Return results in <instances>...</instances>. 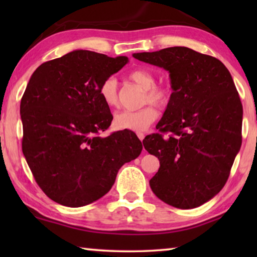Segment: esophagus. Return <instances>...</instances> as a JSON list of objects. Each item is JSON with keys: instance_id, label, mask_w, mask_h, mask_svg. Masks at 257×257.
<instances>
[{"instance_id": "esophagus-1", "label": "esophagus", "mask_w": 257, "mask_h": 257, "mask_svg": "<svg viewBox=\"0 0 257 257\" xmlns=\"http://www.w3.org/2000/svg\"><path fill=\"white\" fill-rule=\"evenodd\" d=\"M137 136H138L139 139H141V141H143V139H144V137H145V135L143 134V133H138Z\"/></svg>"}]
</instances>
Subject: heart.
Here are the masks:
<instances>
[{
	"label": "heart",
	"mask_w": 257,
	"mask_h": 257,
	"mask_svg": "<svg viewBox=\"0 0 257 257\" xmlns=\"http://www.w3.org/2000/svg\"><path fill=\"white\" fill-rule=\"evenodd\" d=\"M128 78L135 84L145 89L143 104H154L160 108L169 106L172 99V90L167 86H156L155 77L146 69H136L129 73ZM99 95L108 107L119 104L118 82L114 77H108L99 87ZM159 112L153 105H146L138 111H120L115 113L113 124L116 129L144 132L158 119Z\"/></svg>",
	"instance_id": "heart-1"
}]
</instances>
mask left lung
<instances>
[{"mask_svg": "<svg viewBox=\"0 0 257 257\" xmlns=\"http://www.w3.org/2000/svg\"><path fill=\"white\" fill-rule=\"evenodd\" d=\"M133 56L169 71L173 89L160 133L143 141L160 161L151 188L171 206H201L223 188L241 146L242 105L232 77L220 60L184 46Z\"/></svg>", "mask_w": 257, "mask_h": 257, "instance_id": "1", "label": "left lung"}]
</instances>
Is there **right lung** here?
<instances>
[{
  "label": "right lung",
  "mask_w": 257,
  "mask_h": 257,
  "mask_svg": "<svg viewBox=\"0 0 257 257\" xmlns=\"http://www.w3.org/2000/svg\"><path fill=\"white\" fill-rule=\"evenodd\" d=\"M127 62V56L77 50L41 64L30 77L20 103L23 153L52 201L69 207L97 201L119 169L141 154L133 132L99 136L113 119L99 87Z\"/></svg>",
  "instance_id": "obj_1"
}]
</instances>
